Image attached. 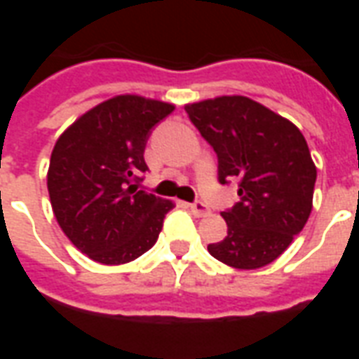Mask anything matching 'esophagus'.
<instances>
[{
	"label": "esophagus",
	"instance_id": "34e87169",
	"mask_svg": "<svg viewBox=\"0 0 359 359\" xmlns=\"http://www.w3.org/2000/svg\"><path fill=\"white\" fill-rule=\"evenodd\" d=\"M188 208H190V211L194 213L196 217H203V215H208V213H210V208H208V205H205L203 202L190 203Z\"/></svg>",
	"mask_w": 359,
	"mask_h": 359
}]
</instances>
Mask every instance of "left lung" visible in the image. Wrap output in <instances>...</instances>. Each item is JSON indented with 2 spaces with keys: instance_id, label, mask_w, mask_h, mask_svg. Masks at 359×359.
<instances>
[{
  "instance_id": "obj_1",
  "label": "left lung",
  "mask_w": 359,
  "mask_h": 359,
  "mask_svg": "<svg viewBox=\"0 0 359 359\" xmlns=\"http://www.w3.org/2000/svg\"><path fill=\"white\" fill-rule=\"evenodd\" d=\"M187 113L219 161V182L238 180L226 236L210 254L234 269L275 262L308 223L317 169L298 126L244 95L188 103Z\"/></svg>"
}]
</instances>
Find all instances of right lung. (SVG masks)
I'll return each instance as SVG.
<instances>
[{
    "instance_id": "add662e5",
    "label": "right lung",
    "mask_w": 359,
    "mask_h": 359,
    "mask_svg": "<svg viewBox=\"0 0 359 359\" xmlns=\"http://www.w3.org/2000/svg\"><path fill=\"white\" fill-rule=\"evenodd\" d=\"M172 103L115 95L59 136L48 169V192L61 231L82 254L103 265L128 264L156 244L175 208L138 190L148 171L144 149Z\"/></svg>"
}]
</instances>
